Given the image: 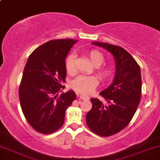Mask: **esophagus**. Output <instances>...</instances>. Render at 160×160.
I'll list each match as a JSON object with an SVG mask.
<instances>
[{"label": "esophagus", "instance_id": "esophagus-1", "mask_svg": "<svg viewBox=\"0 0 160 160\" xmlns=\"http://www.w3.org/2000/svg\"><path fill=\"white\" fill-rule=\"evenodd\" d=\"M78 98H79V99H82V100H86V99H88V98H89L88 96L82 95V94H81V95L78 96Z\"/></svg>", "mask_w": 160, "mask_h": 160}]
</instances>
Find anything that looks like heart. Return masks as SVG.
<instances>
[{"label": "heart", "mask_w": 160, "mask_h": 160, "mask_svg": "<svg viewBox=\"0 0 160 160\" xmlns=\"http://www.w3.org/2000/svg\"><path fill=\"white\" fill-rule=\"evenodd\" d=\"M92 64L96 68V72L102 81L108 80L113 76V70L107 66H101L104 62V56L101 52L96 50H90L88 52ZM76 56L73 53L70 54L65 60V68L68 73L72 74L75 71ZM98 84V80L95 76H79L72 81L71 86L75 90L84 95H88L93 91Z\"/></svg>", "instance_id": "obj_1"}]
</instances>
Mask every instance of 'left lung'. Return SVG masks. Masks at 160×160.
Segmentation results:
<instances>
[{"instance_id":"left-lung-1","label":"left lung","mask_w":160,"mask_h":160,"mask_svg":"<svg viewBox=\"0 0 160 160\" xmlns=\"http://www.w3.org/2000/svg\"><path fill=\"white\" fill-rule=\"evenodd\" d=\"M92 44L113 55L116 72L112 84L99 93L107 104L92 98L86 122L96 134L110 137L124 129L136 113L140 102L141 70L135 59L122 47L98 41Z\"/></svg>"}]
</instances>
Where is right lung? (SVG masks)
I'll return each mask as SVG.
<instances>
[{
  "instance_id": "obj_1",
  "label": "right lung",
  "mask_w": 160,
  "mask_h": 160,
  "mask_svg": "<svg viewBox=\"0 0 160 160\" xmlns=\"http://www.w3.org/2000/svg\"><path fill=\"white\" fill-rule=\"evenodd\" d=\"M78 41H47L31 53L23 70L19 88L23 113L36 131L50 134L64 122L67 108L76 98L73 90L62 92L67 70L65 58Z\"/></svg>"
}]
</instances>
